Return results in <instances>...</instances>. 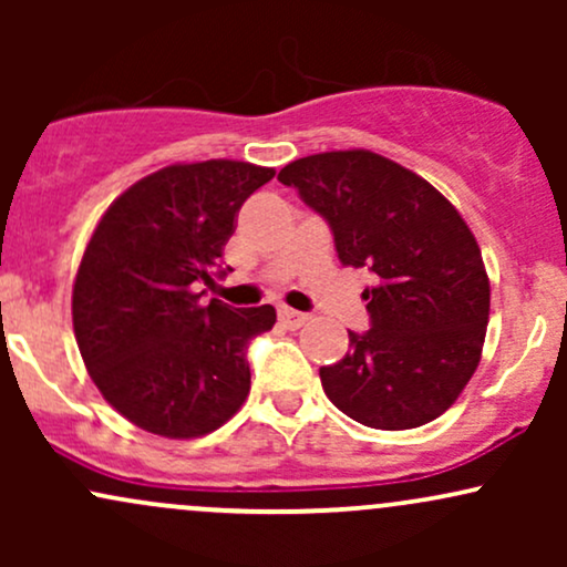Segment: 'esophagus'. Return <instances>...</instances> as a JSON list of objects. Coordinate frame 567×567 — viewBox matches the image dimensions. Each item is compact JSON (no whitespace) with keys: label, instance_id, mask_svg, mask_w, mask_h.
<instances>
[{"label":"esophagus","instance_id":"1","mask_svg":"<svg viewBox=\"0 0 567 567\" xmlns=\"http://www.w3.org/2000/svg\"><path fill=\"white\" fill-rule=\"evenodd\" d=\"M309 320H311V317L303 315V311L288 309V306H282V309H279V322H282V328H288V330L303 328V324Z\"/></svg>","mask_w":567,"mask_h":567}]
</instances>
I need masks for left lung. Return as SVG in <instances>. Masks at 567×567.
I'll return each mask as SVG.
<instances>
[{"label":"left lung","instance_id":"obj_1","mask_svg":"<svg viewBox=\"0 0 567 567\" xmlns=\"http://www.w3.org/2000/svg\"><path fill=\"white\" fill-rule=\"evenodd\" d=\"M328 220L343 266H368L370 330L320 368L328 400L386 432L434 421L458 400L483 354L491 282L477 239L421 175L351 148L296 159L277 175Z\"/></svg>","mask_w":567,"mask_h":567}]
</instances>
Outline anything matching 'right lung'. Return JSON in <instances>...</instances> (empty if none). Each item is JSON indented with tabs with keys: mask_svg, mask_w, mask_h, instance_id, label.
<instances>
[{
	"mask_svg": "<svg viewBox=\"0 0 567 567\" xmlns=\"http://www.w3.org/2000/svg\"><path fill=\"white\" fill-rule=\"evenodd\" d=\"M271 167L207 159L146 175L112 202L76 271L71 315L90 379L130 424L171 440L216 432L250 392L247 347L275 306L210 298L243 202Z\"/></svg>",
	"mask_w": 567,
	"mask_h": 567,
	"instance_id": "obj_1",
	"label": "right lung"
}]
</instances>
